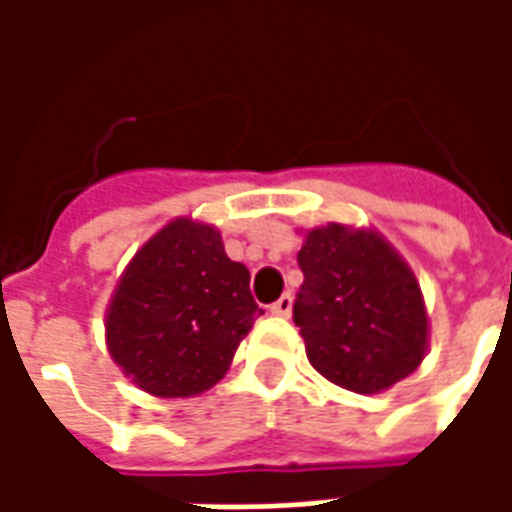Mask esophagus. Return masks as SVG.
<instances>
[{
    "instance_id": "obj_1",
    "label": "esophagus",
    "mask_w": 512,
    "mask_h": 512,
    "mask_svg": "<svg viewBox=\"0 0 512 512\" xmlns=\"http://www.w3.org/2000/svg\"><path fill=\"white\" fill-rule=\"evenodd\" d=\"M268 310L274 312V315H290V310H293V296H290V293H282Z\"/></svg>"
}]
</instances>
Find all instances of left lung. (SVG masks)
<instances>
[{"label": "left lung", "mask_w": 512, "mask_h": 512, "mask_svg": "<svg viewBox=\"0 0 512 512\" xmlns=\"http://www.w3.org/2000/svg\"><path fill=\"white\" fill-rule=\"evenodd\" d=\"M293 321L310 365L332 384L373 395L414 373L428 315L414 274L376 233L329 224L307 233Z\"/></svg>", "instance_id": "obj_1"}]
</instances>
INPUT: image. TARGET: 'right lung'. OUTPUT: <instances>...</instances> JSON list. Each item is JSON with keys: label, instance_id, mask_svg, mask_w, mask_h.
Masks as SVG:
<instances>
[{"label": "right lung", "instance_id": "1", "mask_svg": "<svg viewBox=\"0 0 512 512\" xmlns=\"http://www.w3.org/2000/svg\"><path fill=\"white\" fill-rule=\"evenodd\" d=\"M257 315L249 268L224 255L222 235L178 219L131 260L106 315V340L139 389L189 397L227 373Z\"/></svg>", "mask_w": 512, "mask_h": 512}]
</instances>
